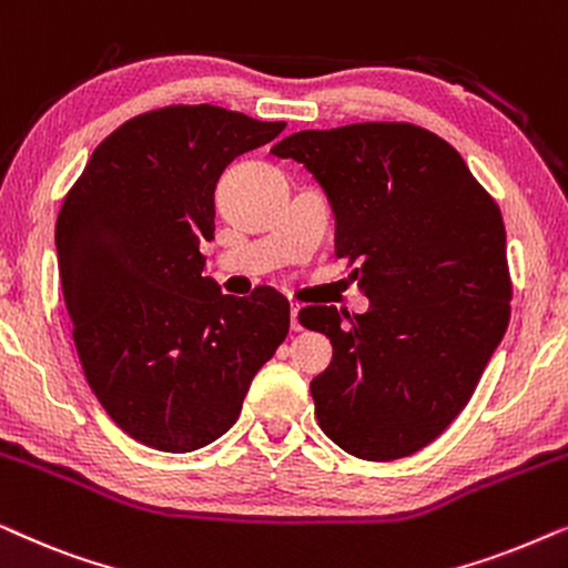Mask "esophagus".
<instances>
[{"mask_svg": "<svg viewBox=\"0 0 568 568\" xmlns=\"http://www.w3.org/2000/svg\"><path fill=\"white\" fill-rule=\"evenodd\" d=\"M300 305H294L292 302V307H290V317H292V331H302V317H300Z\"/></svg>", "mask_w": 568, "mask_h": 568, "instance_id": "34e87169", "label": "esophagus"}]
</instances>
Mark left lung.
<instances>
[{"label":"left lung","mask_w":568,"mask_h":568,"mask_svg":"<svg viewBox=\"0 0 568 568\" xmlns=\"http://www.w3.org/2000/svg\"><path fill=\"white\" fill-rule=\"evenodd\" d=\"M305 165L336 216V255L359 261L364 315L313 305L333 344L310 393L325 437L362 460L414 455L453 424L509 323L507 232L445 139L414 123L297 131L274 150Z\"/></svg>","instance_id":"obj_1"}]
</instances>
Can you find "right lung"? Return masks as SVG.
<instances>
[{"mask_svg":"<svg viewBox=\"0 0 568 568\" xmlns=\"http://www.w3.org/2000/svg\"><path fill=\"white\" fill-rule=\"evenodd\" d=\"M284 126L206 103L160 108L105 136L67 193L57 255L77 354L105 414L146 447L220 439L290 333L282 294H222L199 251L224 168Z\"/></svg>","mask_w":568,"mask_h":568,"instance_id":"add662e5","label":"right lung"}]
</instances>
